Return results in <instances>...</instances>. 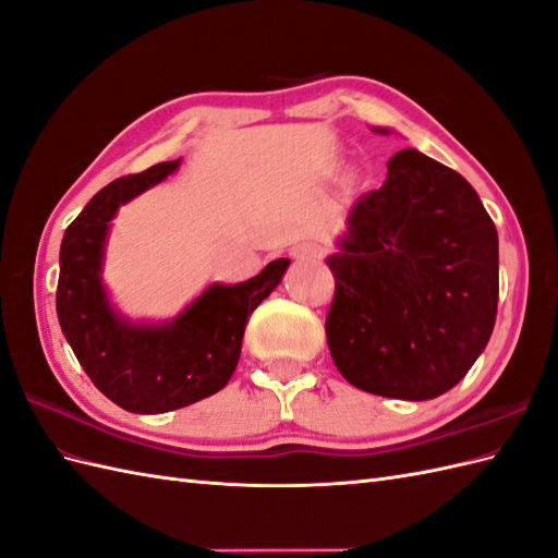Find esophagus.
I'll list each match as a JSON object with an SVG mask.
<instances>
[{"instance_id": "34e87169", "label": "esophagus", "mask_w": 558, "mask_h": 558, "mask_svg": "<svg viewBox=\"0 0 558 558\" xmlns=\"http://www.w3.org/2000/svg\"><path fill=\"white\" fill-rule=\"evenodd\" d=\"M292 256L296 262H318L323 256V247L316 242H302L296 244V247H292Z\"/></svg>"}]
</instances>
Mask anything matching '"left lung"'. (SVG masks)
I'll list each match as a JSON object with an SVG mask.
<instances>
[{"mask_svg": "<svg viewBox=\"0 0 558 558\" xmlns=\"http://www.w3.org/2000/svg\"><path fill=\"white\" fill-rule=\"evenodd\" d=\"M347 226L326 258L335 366L371 395H445L483 354L497 318L499 240L481 197L445 163L401 149Z\"/></svg>", "mask_w": 558, "mask_h": 558, "instance_id": "left-lung-1", "label": "left lung"}]
</instances>
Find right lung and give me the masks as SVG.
<instances>
[{"mask_svg":"<svg viewBox=\"0 0 558 558\" xmlns=\"http://www.w3.org/2000/svg\"><path fill=\"white\" fill-rule=\"evenodd\" d=\"M178 166L180 159L161 161L113 180L87 202L61 240L57 314L63 338L97 390L131 413H166L223 390L240 361L252 311L290 266V258H276L244 282H214L163 323L119 314L101 280L111 220Z\"/></svg>","mask_w":558,"mask_h":558,"instance_id":"add662e5","label":"right lung"}]
</instances>
